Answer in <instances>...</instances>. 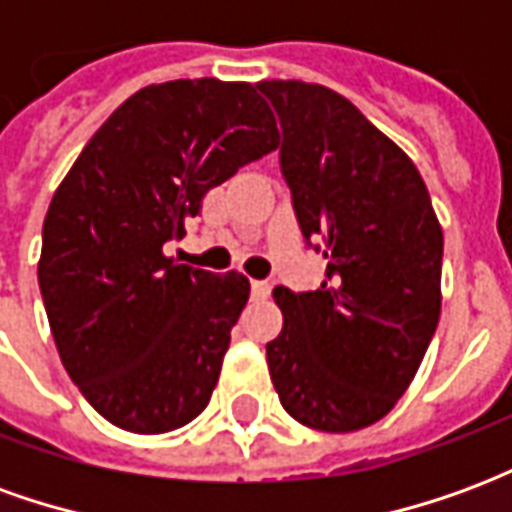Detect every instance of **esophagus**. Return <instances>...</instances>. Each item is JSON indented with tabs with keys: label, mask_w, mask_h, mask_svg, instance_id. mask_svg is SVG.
Returning <instances> with one entry per match:
<instances>
[{
	"label": "esophagus",
	"mask_w": 512,
	"mask_h": 512,
	"mask_svg": "<svg viewBox=\"0 0 512 512\" xmlns=\"http://www.w3.org/2000/svg\"><path fill=\"white\" fill-rule=\"evenodd\" d=\"M252 296H255V299H268V296H271V285H268V282H263V279H255V282H252Z\"/></svg>",
	"instance_id": "34e87169"
}]
</instances>
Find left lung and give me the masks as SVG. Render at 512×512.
I'll list each match as a JSON object with an SVG mask.
<instances>
[{"label": "left lung", "mask_w": 512, "mask_h": 512, "mask_svg": "<svg viewBox=\"0 0 512 512\" xmlns=\"http://www.w3.org/2000/svg\"><path fill=\"white\" fill-rule=\"evenodd\" d=\"M257 90L279 115L301 235L326 257L318 290H274L285 323L268 373L301 425L351 433L392 411L433 340L441 224L414 161L348 98L282 79Z\"/></svg>", "instance_id": "obj_1"}]
</instances>
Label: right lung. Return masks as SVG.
<instances>
[{
  "label": "right lung",
  "instance_id": "add662e5",
  "mask_svg": "<svg viewBox=\"0 0 512 512\" xmlns=\"http://www.w3.org/2000/svg\"><path fill=\"white\" fill-rule=\"evenodd\" d=\"M277 145L255 84H150L54 191L40 296L68 376L117 428L167 433L208 406L249 279L175 263L164 244L186 235L208 189Z\"/></svg>",
  "mask_w": 512,
  "mask_h": 512
}]
</instances>
